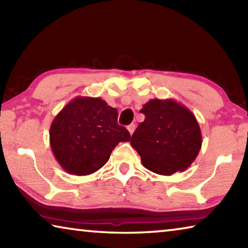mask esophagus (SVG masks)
I'll list each match as a JSON object with an SVG mask.
<instances>
[{"mask_svg": "<svg viewBox=\"0 0 248 248\" xmlns=\"http://www.w3.org/2000/svg\"><path fill=\"white\" fill-rule=\"evenodd\" d=\"M127 129H128L129 133H130V134H132V133H133V131H134V129H136V124H129L128 127H127Z\"/></svg>", "mask_w": 248, "mask_h": 248, "instance_id": "34e87169", "label": "esophagus"}]
</instances>
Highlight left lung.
<instances>
[{"instance_id":"left-lung-1","label":"left lung","mask_w":248,"mask_h":248,"mask_svg":"<svg viewBox=\"0 0 248 248\" xmlns=\"http://www.w3.org/2000/svg\"><path fill=\"white\" fill-rule=\"evenodd\" d=\"M140 112L145 119L131 137L132 148L145 169L173 175L191 165L202 144L195 115L175 99H150Z\"/></svg>"}]
</instances>
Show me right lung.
Segmentation results:
<instances>
[{
    "instance_id": "right-lung-1",
    "label": "right lung",
    "mask_w": 248,
    "mask_h": 248,
    "mask_svg": "<svg viewBox=\"0 0 248 248\" xmlns=\"http://www.w3.org/2000/svg\"><path fill=\"white\" fill-rule=\"evenodd\" d=\"M117 118V109L99 97L78 96L65 105L49 131L50 146L62 169L77 176L102 169L119 142L130 141Z\"/></svg>"
}]
</instances>
